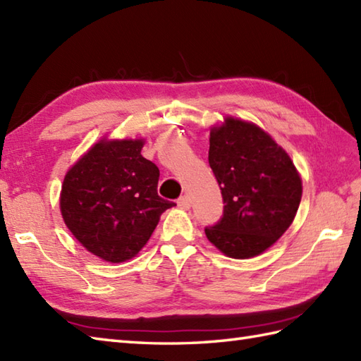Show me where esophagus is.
I'll use <instances>...</instances> for the list:
<instances>
[{
  "label": "esophagus",
  "mask_w": 361,
  "mask_h": 361,
  "mask_svg": "<svg viewBox=\"0 0 361 361\" xmlns=\"http://www.w3.org/2000/svg\"><path fill=\"white\" fill-rule=\"evenodd\" d=\"M176 204H178L181 209H189L190 208V198L188 195H183V197L178 198V202H176Z\"/></svg>",
  "instance_id": "obj_1"
}]
</instances>
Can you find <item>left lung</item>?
I'll return each instance as SVG.
<instances>
[{
  "mask_svg": "<svg viewBox=\"0 0 361 361\" xmlns=\"http://www.w3.org/2000/svg\"><path fill=\"white\" fill-rule=\"evenodd\" d=\"M208 159L225 206L206 237L229 257L260 255L287 231L301 203L295 164L264 130L234 118L211 130Z\"/></svg>",
  "mask_w": 361,
  "mask_h": 361,
  "instance_id": "1",
  "label": "left lung"
}]
</instances>
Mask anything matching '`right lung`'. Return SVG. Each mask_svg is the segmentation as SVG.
<instances>
[{
	"mask_svg": "<svg viewBox=\"0 0 361 361\" xmlns=\"http://www.w3.org/2000/svg\"><path fill=\"white\" fill-rule=\"evenodd\" d=\"M142 140L101 141L68 171L60 211L83 247L106 262L136 256L173 202L158 195L159 169Z\"/></svg>",
	"mask_w": 361,
	"mask_h": 361,
	"instance_id": "obj_1",
	"label": "right lung"
}]
</instances>
